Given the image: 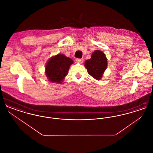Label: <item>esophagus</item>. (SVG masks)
<instances>
[{
    "label": "esophagus",
    "instance_id": "1",
    "mask_svg": "<svg viewBox=\"0 0 153 153\" xmlns=\"http://www.w3.org/2000/svg\"><path fill=\"white\" fill-rule=\"evenodd\" d=\"M76 61L77 62H79V63L81 64V63L83 62L84 59H82V58H76Z\"/></svg>",
    "mask_w": 153,
    "mask_h": 153
}]
</instances>
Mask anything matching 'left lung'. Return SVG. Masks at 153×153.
<instances>
[{
	"label": "left lung",
	"instance_id": "8db88e82",
	"mask_svg": "<svg viewBox=\"0 0 153 153\" xmlns=\"http://www.w3.org/2000/svg\"><path fill=\"white\" fill-rule=\"evenodd\" d=\"M85 66L89 74L95 79L100 80L107 66V59L105 54L100 51H95L91 58L85 62Z\"/></svg>",
	"mask_w": 153,
	"mask_h": 153
}]
</instances>
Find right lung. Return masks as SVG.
Returning a JSON list of instances; mask_svg holds the SVG:
<instances>
[{
	"mask_svg": "<svg viewBox=\"0 0 153 153\" xmlns=\"http://www.w3.org/2000/svg\"><path fill=\"white\" fill-rule=\"evenodd\" d=\"M73 61L64 54H58L52 57L46 65V75L52 82L62 83V80L68 74V70Z\"/></svg>",
	"mask_w": 153,
	"mask_h": 153,
	"instance_id": "right-lung-1",
	"label": "right lung"
}]
</instances>
